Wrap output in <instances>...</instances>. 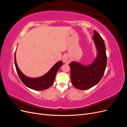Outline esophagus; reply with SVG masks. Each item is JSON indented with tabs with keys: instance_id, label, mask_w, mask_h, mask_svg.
<instances>
[{
	"instance_id": "1",
	"label": "esophagus",
	"mask_w": 127,
	"mask_h": 127,
	"mask_svg": "<svg viewBox=\"0 0 127 127\" xmlns=\"http://www.w3.org/2000/svg\"><path fill=\"white\" fill-rule=\"evenodd\" d=\"M63 60L64 63L69 64L70 62V58L67 55H64L63 57Z\"/></svg>"
}]
</instances>
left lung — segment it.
I'll return each mask as SVG.
<instances>
[{"mask_svg": "<svg viewBox=\"0 0 127 127\" xmlns=\"http://www.w3.org/2000/svg\"><path fill=\"white\" fill-rule=\"evenodd\" d=\"M94 34L93 39L97 49V56L94 63L87 66L76 62L69 64L72 84L78 90H87L96 85L102 79L106 67L104 41L95 30Z\"/></svg>", "mask_w": 127, "mask_h": 127, "instance_id": "left-lung-1", "label": "left lung"}]
</instances>
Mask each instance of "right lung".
<instances>
[{
	"instance_id": "add662e5",
	"label": "right lung",
	"mask_w": 127,
	"mask_h": 127,
	"mask_svg": "<svg viewBox=\"0 0 127 127\" xmlns=\"http://www.w3.org/2000/svg\"><path fill=\"white\" fill-rule=\"evenodd\" d=\"M15 64L19 77L25 85L34 90L42 91L48 89L52 85L57 72L58 71L59 68L63 64V63L61 61H59V62L56 63L45 75L41 77L36 78H29L22 74V72L18 68L15 54Z\"/></svg>"
}]
</instances>
